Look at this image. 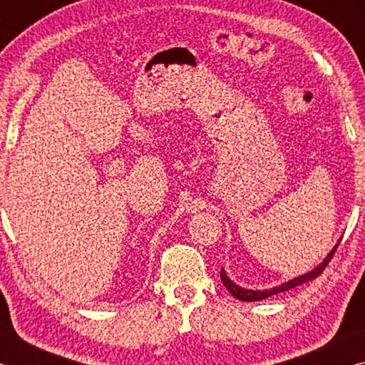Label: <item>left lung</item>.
Instances as JSON below:
<instances>
[{"instance_id": "1", "label": "left lung", "mask_w": 365, "mask_h": 365, "mask_svg": "<svg viewBox=\"0 0 365 365\" xmlns=\"http://www.w3.org/2000/svg\"><path fill=\"white\" fill-rule=\"evenodd\" d=\"M336 248H338V245L330 251V255L324 259V262H320L312 272H307V274H304V275L296 277V279L289 280L287 283H283V285H280V287H275V288H270V289H264V292H259V289H256V292H255V289H245L242 287L235 285V283L227 277L224 269H220V280H222V283H224L228 292H230L237 299H240V301H261V299H265V298H270V296H274V294L288 292V289L299 287V285H302V283H306L309 280L317 279V277L322 274L327 265H329V262L331 261V257H333V255H335Z\"/></svg>"}]
</instances>
